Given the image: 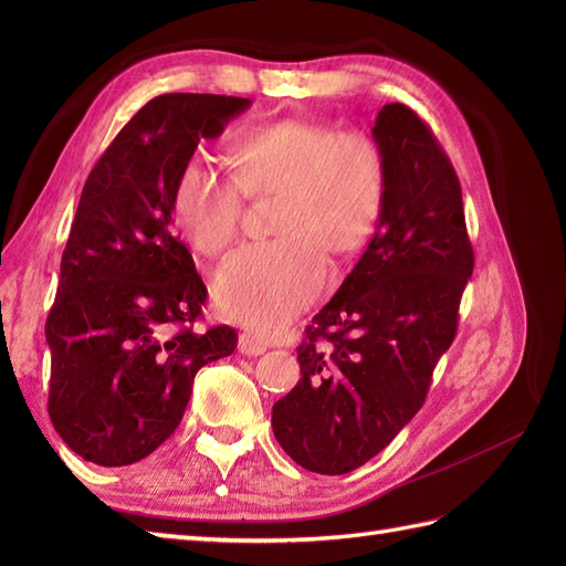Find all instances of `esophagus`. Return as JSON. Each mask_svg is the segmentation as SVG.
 Listing matches in <instances>:
<instances>
[{
    "label": "esophagus",
    "mask_w": 566,
    "mask_h": 566,
    "mask_svg": "<svg viewBox=\"0 0 566 566\" xmlns=\"http://www.w3.org/2000/svg\"><path fill=\"white\" fill-rule=\"evenodd\" d=\"M238 350L248 355V357H258V355L268 350V345H264L260 338H255V335L243 333V335H240V340H238Z\"/></svg>",
    "instance_id": "34e87169"
}]
</instances>
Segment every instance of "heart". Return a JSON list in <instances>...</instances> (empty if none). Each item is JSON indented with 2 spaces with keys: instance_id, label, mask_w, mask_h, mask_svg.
I'll list each match as a JSON object with an SVG mask.
<instances>
[{
  "instance_id": "1",
  "label": "heart",
  "mask_w": 566,
  "mask_h": 566,
  "mask_svg": "<svg viewBox=\"0 0 566 566\" xmlns=\"http://www.w3.org/2000/svg\"><path fill=\"white\" fill-rule=\"evenodd\" d=\"M228 165L231 182L197 158L179 167L172 221L191 250L219 260L238 238L240 197L276 199V243L238 252L213 280L216 306L268 335L314 302L328 260L343 268L367 248L387 203V158L359 130L280 118L238 134Z\"/></svg>"
}]
</instances>
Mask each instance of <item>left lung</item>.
Instances as JSON below:
<instances>
[{
    "label": "left lung",
    "instance_id": "1",
    "mask_svg": "<svg viewBox=\"0 0 566 566\" xmlns=\"http://www.w3.org/2000/svg\"><path fill=\"white\" fill-rule=\"evenodd\" d=\"M371 138L389 172L381 221L311 318L296 347L302 379L272 406L276 442L316 474L363 467L420 411L474 270L460 179L428 124L387 104Z\"/></svg>",
    "mask_w": 566,
    "mask_h": 566
}]
</instances>
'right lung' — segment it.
Listing matches in <instances>:
<instances>
[{
  "label": "right lung",
  "mask_w": 566,
  "mask_h": 566,
  "mask_svg": "<svg viewBox=\"0 0 566 566\" xmlns=\"http://www.w3.org/2000/svg\"><path fill=\"white\" fill-rule=\"evenodd\" d=\"M250 104L160 94L84 182L45 321L48 413L82 460L124 467L158 450L185 416L197 371L235 350L233 328L195 331L207 286L172 235L170 195L199 140L221 136Z\"/></svg>",
  "instance_id": "add662e5"
}]
</instances>
